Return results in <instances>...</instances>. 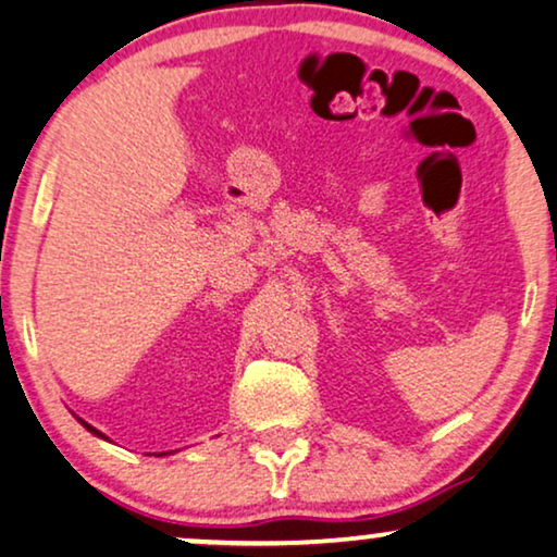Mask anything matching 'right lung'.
Instances as JSON below:
<instances>
[{
    "label": "right lung",
    "instance_id": "add662e5",
    "mask_svg": "<svg viewBox=\"0 0 557 557\" xmlns=\"http://www.w3.org/2000/svg\"><path fill=\"white\" fill-rule=\"evenodd\" d=\"M81 422H84V420H81ZM84 425H86V422H84ZM86 428H88V430H91V433H96V435H101V433H99V430H94L91 425H86Z\"/></svg>",
    "mask_w": 557,
    "mask_h": 557
}]
</instances>
